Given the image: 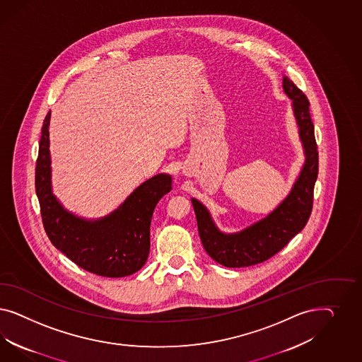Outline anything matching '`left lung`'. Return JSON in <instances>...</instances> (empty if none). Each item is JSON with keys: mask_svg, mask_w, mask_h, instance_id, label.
Masks as SVG:
<instances>
[{"mask_svg": "<svg viewBox=\"0 0 362 362\" xmlns=\"http://www.w3.org/2000/svg\"><path fill=\"white\" fill-rule=\"evenodd\" d=\"M283 88L292 100V110L303 143L305 160L293 186L284 200L263 219L247 228L226 233L218 228L207 207L192 197L197 230L206 252L228 268H241L263 263L281 251L307 224L313 206V188L318 174V151L315 127L309 114V100L288 77Z\"/></svg>", "mask_w": 362, "mask_h": 362, "instance_id": "1", "label": "left lung"}]
</instances>
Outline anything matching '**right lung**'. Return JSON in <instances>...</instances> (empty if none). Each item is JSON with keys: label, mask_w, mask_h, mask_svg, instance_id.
I'll list each match as a JSON object with an SVG mask.
<instances>
[{"label": "right lung", "mask_w": 362, "mask_h": 362, "mask_svg": "<svg viewBox=\"0 0 362 362\" xmlns=\"http://www.w3.org/2000/svg\"><path fill=\"white\" fill-rule=\"evenodd\" d=\"M50 111L45 118L35 167V192L45 230L57 250L91 274L124 277L142 268L150 253V224L158 202L171 191L173 177L158 174L136 187L121 206L99 219L67 211L53 194Z\"/></svg>", "instance_id": "1"}]
</instances>
